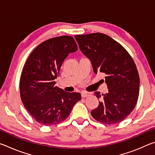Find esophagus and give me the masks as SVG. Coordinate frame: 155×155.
<instances>
[{
	"label": "esophagus",
	"instance_id": "1",
	"mask_svg": "<svg viewBox=\"0 0 155 155\" xmlns=\"http://www.w3.org/2000/svg\"><path fill=\"white\" fill-rule=\"evenodd\" d=\"M90 95L91 94L87 92V91H83V92L81 93V96H82V98H85V97L90 96Z\"/></svg>",
	"mask_w": 155,
	"mask_h": 155
}]
</instances>
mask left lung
Wrapping results in <instances>:
<instances>
[{
  "label": "left lung",
  "mask_w": 155,
  "mask_h": 155,
  "mask_svg": "<svg viewBox=\"0 0 155 155\" xmlns=\"http://www.w3.org/2000/svg\"><path fill=\"white\" fill-rule=\"evenodd\" d=\"M78 46L90 59L94 73L105 74L108 93L94 92L101 98L91 115L104 124L124 120L133 111L140 92V77L132 57L121 44L101 33L74 36Z\"/></svg>",
  "instance_id": "left-lung-1"
}]
</instances>
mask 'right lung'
Instances as JSON below:
<instances>
[{"mask_svg":"<svg viewBox=\"0 0 155 155\" xmlns=\"http://www.w3.org/2000/svg\"><path fill=\"white\" fill-rule=\"evenodd\" d=\"M77 49L72 37H56L37 46L25 64L20 79V98L28 112L41 124L64 121L81 99V94L66 92L55 86L54 81L64 59Z\"/></svg>","mask_w":155,"mask_h":155,"instance_id":"1","label":"right lung"}]
</instances>
